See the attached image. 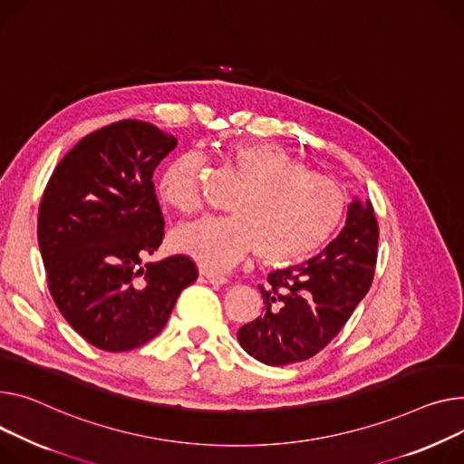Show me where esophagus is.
I'll list each match as a JSON object with an SVG mask.
<instances>
[{"mask_svg": "<svg viewBox=\"0 0 464 464\" xmlns=\"http://www.w3.org/2000/svg\"><path fill=\"white\" fill-rule=\"evenodd\" d=\"M199 282H203V284H212V285H224V284H227V277H226V276H220V274H212V272L201 270V272H199Z\"/></svg>", "mask_w": 464, "mask_h": 464, "instance_id": "esophagus-1", "label": "esophagus"}]
</instances>
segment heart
<instances>
[{"label": "heart", "mask_w": 464, "mask_h": 464, "mask_svg": "<svg viewBox=\"0 0 464 464\" xmlns=\"http://www.w3.org/2000/svg\"><path fill=\"white\" fill-rule=\"evenodd\" d=\"M224 164L242 180L227 207L233 216H205L171 233V246L203 270L220 272L250 252L268 266L304 261L330 238L345 212L337 184L305 168L282 145L248 141L229 145ZM201 160L194 152L173 159L159 180V196L190 214L199 207Z\"/></svg>", "instance_id": "heart-1"}]
</instances>
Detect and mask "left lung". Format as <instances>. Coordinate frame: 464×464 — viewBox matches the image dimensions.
Listing matches in <instances>:
<instances>
[{
	"mask_svg": "<svg viewBox=\"0 0 464 464\" xmlns=\"http://www.w3.org/2000/svg\"><path fill=\"white\" fill-rule=\"evenodd\" d=\"M379 226L373 205L354 199L342 233L314 259L268 274L265 312L238 330L240 347L266 365L315 356L345 326L373 282Z\"/></svg>",
	"mask_w": 464,
	"mask_h": 464,
	"instance_id": "left-lung-1",
	"label": "left lung"
}]
</instances>
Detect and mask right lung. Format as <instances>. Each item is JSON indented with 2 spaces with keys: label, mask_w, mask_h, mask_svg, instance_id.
I'll return each mask as SVG.
<instances>
[{
  "label": "right lung",
  "mask_w": 464,
  "mask_h": 464,
  "mask_svg": "<svg viewBox=\"0 0 464 464\" xmlns=\"http://www.w3.org/2000/svg\"><path fill=\"white\" fill-rule=\"evenodd\" d=\"M177 138L125 119L80 140L55 166L39 207V248L57 310L92 347L145 345L168 323L196 263L141 265L164 238L152 173Z\"/></svg>",
  "instance_id": "1"
}]
</instances>
